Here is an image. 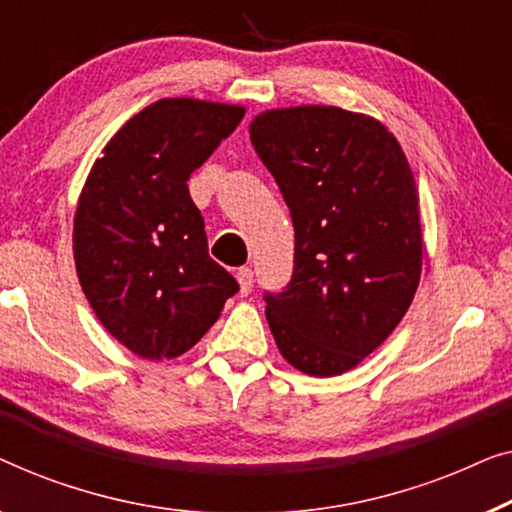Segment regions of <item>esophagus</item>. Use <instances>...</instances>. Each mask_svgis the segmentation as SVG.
Returning a JSON list of instances; mask_svg holds the SVG:
<instances>
[{
	"label": "esophagus",
	"instance_id": "1",
	"mask_svg": "<svg viewBox=\"0 0 512 512\" xmlns=\"http://www.w3.org/2000/svg\"><path fill=\"white\" fill-rule=\"evenodd\" d=\"M236 280H239V292L246 297V294L253 292V283H255V273L250 269H239L236 271Z\"/></svg>",
	"mask_w": 512,
	"mask_h": 512
}]
</instances>
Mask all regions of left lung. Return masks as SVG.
Returning <instances> with one entry per match:
<instances>
[{
	"label": "left lung",
	"mask_w": 512,
	"mask_h": 512,
	"mask_svg": "<svg viewBox=\"0 0 512 512\" xmlns=\"http://www.w3.org/2000/svg\"><path fill=\"white\" fill-rule=\"evenodd\" d=\"M250 141L294 222V273L266 294V320L306 376L355 369L406 315L424 239L410 164L371 115L290 106L255 115Z\"/></svg>",
	"instance_id": "1"
}]
</instances>
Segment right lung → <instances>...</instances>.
<instances>
[{
  "instance_id": "add662e5",
  "label": "right lung",
  "mask_w": 512,
  "mask_h": 512,
  "mask_svg": "<svg viewBox=\"0 0 512 512\" xmlns=\"http://www.w3.org/2000/svg\"><path fill=\"white\" fill-rule=\"evenodd\" d=\"M236 104L169 97L132 115L92 164L74 215L85 299L143 359L183 355L239 285L208 257L187 178L239 125Z\"/></svg>"
}]
</instances>
